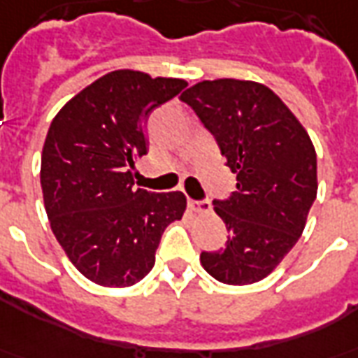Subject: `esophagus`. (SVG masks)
Wrapping results in <instances>:
<instances>
[{
    "instance_id": "1",
    "label": "esophagus",
    "mask_w": 358,
    "mask_h": 358,
    "mask_svg": "<svg viewBox=\"0 0 358 358\" xmlns=\"http://www.w3.org/2000/svg\"><path fill=\"white\" fill-rule=\"evenodd\" d=\"M189 208H192L193 213H210V203L208 201L189 199Z\"/></svg>"
}]
</instances>
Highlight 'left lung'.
Instances as JSON below:
<instances>
[{
	"label": "left lung",
	"instance_id": "8db88e82",
	"mask_svg": "<svg viewBox=\"0 0 358 358\" xmlns=\"http://www.w3.org/2000/svg\"><path fill=\"white\" fill-rule=\"evenodd\" d=\"M180 98L213 132L237 174V192L214 201L229 231L226 246L201 254V264L226 285L258 282L303 233L317 197L313 142L288 106L256 81H201Z\"/></svg>",
	"mask_w": 358,
	"mask_h": 358
}]
</instances>
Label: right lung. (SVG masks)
<instances>
[{
    "label": "right lung",
    "mask_w": 358,
    "mask_h": 358,
    "mask_svg": "<svg viewBox=\"0 0 358 358\" xmlns=\"http://www.w3.org/2000/svg\"><path fill=\"white\" fill-rule=\"evenodd\" d=\"M186 85L110 71L68 100L49 127L39 174L49 224L76 269L100 287L144 279L165 227L186 213L184 193L134 187L132 172L148 152L145 117Z\"/></svg>",
    "instance_id": "add662e5"
}]
</instances>
